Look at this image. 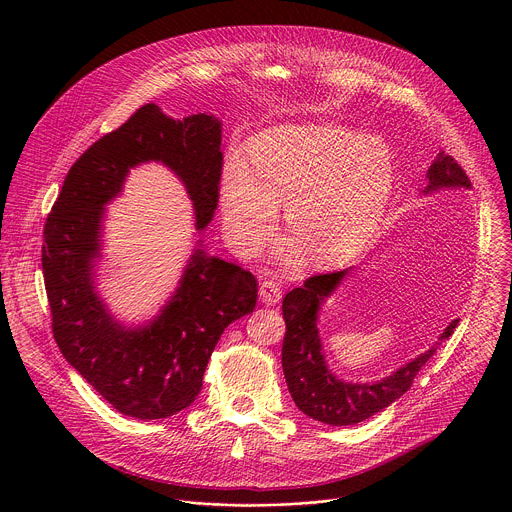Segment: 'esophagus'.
Returning <instances> with one entry per match:
<instances>
[{"label":"esophagus","mask_w":512,"mask_h":512,"mask_svg":"<svg viewBox=\"0 0 512 512\" xmlns=\"http://www.w3.org/2000/svg\"><path fill=\"white\" fill-rule=\"evenodd\" d=\"M260 299L264 305H276L282 299V288L274 280H264L260 284Z\"/></svg>","instance_id":"34e87169"}]
</instances>
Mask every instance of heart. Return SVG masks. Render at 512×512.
Returning a JSON list of instances; mask_svg holds the SVG:
<instances>
[{
  "label": "heart",
  "instance_id": "obj_1",
  "mask_svg": "<svg viewBox=\"0 0 512 512\" xmlns=\"http://www.w3.org/2000/svg\"><path fill=\"white\" fill-rule=\"evenodd\" d=\"M396 169L388 147L337 126H284L256 136L246 165L220 179L226 232L244 256L268 242L276 209L307 264L333 266L363 248L382 219Z\"/></svg>",
  "mask_w": 512,
  "mask_h": 512
}]
</instances>
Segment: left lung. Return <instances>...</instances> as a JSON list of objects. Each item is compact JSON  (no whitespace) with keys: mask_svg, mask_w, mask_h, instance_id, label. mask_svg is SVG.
Segmentation results:
<instances>
[{"mask_svg":"<svg viewBox=\"0 0 512 512\" xmlns=\"http://www.w3.org/2000/svg\"><path fill=\"white\" fill-rule=\"evenodd\" d=\"M428 191L439 187H469L463 167L449 155L439 153L428 169ZM349 270L317 274L284 297L282 313L286 321V337L282 345V368L295 406L309 418L329 426H353L390 406L396 398L410 390L416 374L438 351L443 339H449L459 319L441 333L439 343L422 353L412 363L402 366L388 378L374 384H351L337 380L325 365L319 331L317 309L323 299L335 290Z\"/></svg>","mask_w":512,"mask_h":512,"instance_id":"1","label":"left lung"}]
</instances>
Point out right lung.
Masks as SVG:
<instances>
[{
  "instance_id": "add662e5",
  "label": "right lung",
  "mask_w": 512,
  "mask_h": 512,
  "mask_svg": "<svg viewBox=\"0 0 512 512\" xmlns=\"http://www.w3.org/2000/svg\"><path fill=\"white\" fill-rule=\"evenodd\" d=\"M144 161H163L181 177L197 230L211 222L222 175L219 120H173L146 104L74 161L45 220L41 264L63 357L120 414L159 420L197 398L222 331L254 311L258 284L244 268L197 248L151 325L124 329L110 317L92 282L102 207L122 191L128 169Z\"/></svg>"
}]
</instances>
